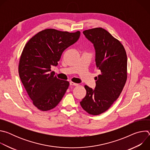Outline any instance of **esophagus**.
<instances>
[{
	"mask_svg": "<svg viewBox=\"0 0 150 150\" xmlns=\"http://www.w3.org/2000/svg\"><path fill=\"white\" fill-rule=\"evenodd\" d=\"M78 85V83H74L73 82H70V85H72V86H77Z\"/></svg>",
	"mask_w": 150,
	"mask_h": 150,
	"instance_id": "esophagus-1",
	"label": "esophagus"
}]
</instances>
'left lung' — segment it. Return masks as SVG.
<instances>
[{
	"label": "left lung",
	"instance_id": "left-lung-1",
	"mask_svg": "<svg viewBox=\"0 0 150 150\" xmlns=\"http://www.w3.org/2000/svg\"><path fill=\"white\" fill-rule=\"evenodd\" d=\"M83 34L93 44L96 64L101 74L95 77L94 90L85 85L87 94L80 104L89 114L98 115L110 108L125 86L127 55L121 42L102 28L85 30Z\"/></svg>",
	"mask_w": 150,
	"mask_h": 150
}]
</instances>
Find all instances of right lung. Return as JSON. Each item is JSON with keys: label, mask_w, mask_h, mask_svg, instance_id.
Masks as SVG:
<instances>
[{"label": "right lung", "mask_w": 150, "mask_h": 150, "mask_svg": "<svg viewBox=\"0 0 150 150\" xmlns=\"http://www.w3.org/2000/svg\"><path fill=\"white\" fill-rule=\"evenodd\" d=\"M80 32L69 33L54 29L42 30L33 36L21 54L18 72L33 104L42 111L59 104L69 85L51 71L57 66L62 53L79 39Z\"/></svg>", "instance_id": "right-lung-1"}]
</instances>
